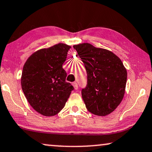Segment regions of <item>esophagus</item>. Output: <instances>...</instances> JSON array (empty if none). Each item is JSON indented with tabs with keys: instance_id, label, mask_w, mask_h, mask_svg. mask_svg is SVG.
<instances>
[{
	"instance_id": "esophagus-1",
	"label": "esophagus",
	"mask_w": 152,
	"mask_h": 152,
	"mask_svg": "<svg viewBox=\"0 0 152 152\" xmlns=\"http://www.w3.org/2000/svg\"><path fill=\"white\" fill-rule=\"evenodd\" d=\"M72 86H74V88L75 90H77V89H78V84L76 83V82L72 83Z\"/></svg>"
}]
</instances>
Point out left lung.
<instances>
[{
	"mask_svg": "<svg viewBox=\"0 0 152 152\" xmlns=\"http://www.w3.org/2000/svg\"><path fill=\"white\" fill-rule=\"evenodd\" d=\"M88 75L82 97L89 112L106 116L122 102L125 93L127 72L122 60L104 48L88 43L74 45Z\"/></svg>",
	"mask_w": 152,
	"mask_h": 152,
	"instance_id": "1",
	"label": "left lung"
}]
</instances>
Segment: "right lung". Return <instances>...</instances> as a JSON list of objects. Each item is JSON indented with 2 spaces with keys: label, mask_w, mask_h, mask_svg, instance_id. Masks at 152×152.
<instances>
[{
  "label": "right lung",
  "mask_w": 152,
  "mask_h": 152,
  "mask_svg": "<svg viewBox=\"0 0 152 152\" xmlns=\"http://www.w3.org/2000/svg\"><path fill=\"white\" fill-rule=\"evenodd\" d=\"M71 48L59 43L32 53L26 60L21 75V88L34 110L44 116H53L65 106L74 90L66 82L62 64Z\"/></svg>",
  "instance_id": "right-lung-1"
}]
</instances>
